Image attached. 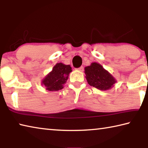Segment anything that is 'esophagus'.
I'll use <instances>...</instances> for the list:
<instances>
[{
    "mask_svg": "<svg viewBox=\"0 0 148 148\" xmlns=\"http://www.w3.org/2000/svg\"><path fill=\"white\" fill-rule=\"evenodd\" d=\"M77 70H78L79 71H81V72H82L84 71V66H80V67H79V68H77V69H76Z\"/></svg>",
    "mask_w": 148,
    "mask_h": 148,
    "instance_id": "esophagus-1",
    "label": "esophagus"
}]
</instances>
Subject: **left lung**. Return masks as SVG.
Listing matches in <instances>:
<instances>
[{
	"label": "left lung",
	"mask_w": 148,
	"mask_h": 148,
	"mask_svg": "<svg viewBox=\"0 0 148 148\" xmlns=\"http://www.w3.org/2000/svg\"><path fill=\"white\" fill-rule=\"evenodd\" d=\"M85 73L88 84L99 90H108L116 83L114 77L103 69L101 64L93 62L85 68Z\"/></svg>",
	"instance_id": "8db88e82"
}]
</instances>
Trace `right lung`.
I'll return each mask as SVG.
<instances>
[{"label": "right lung", "mask_w": 148, "mask_h": 148, "mask_svg": "<svg viewBox=\"0 0 148 148\" xmlns=\"http://www.w3.org/2000/svg\"><path fill=\"white\" fill-rule=\"evenodd\" d=\"M72 71L70 65L57 63L52 69V71L45 77L42 84L50 91H59L63 88V84L66 83L69 74Z\"/></svg>", "instance_id": "add662e5"}]
</instances>
